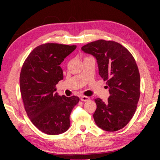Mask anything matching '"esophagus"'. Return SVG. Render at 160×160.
<instances>
[{"label":"esophagus","mask_w":160,"mask_h":160,"mask_svg":"<svg viewBox=\"0 0 160 160\" xmlns=\"http://www.w3.org/2000/svg\"><path fill=\"white\" fill-rule=\"evenodd\" d=\"M89 99H90V97H86V96H81L80 97V100L82 102L88 101Z\"/></svg>","instance_id":"1"}]
</instances>
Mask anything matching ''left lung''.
<instances>
[{
    "label": "left lung",
    "mask_w": 160,
    "mask_h": 160,
    "mask_svg": "<svg viewBox=\"0 0 160 160\" xmlns=\"http://www.w3.org/2000/svg\"><path fill=\"white\" fill-rule=\"evenodd\" d=\"M81 49L96 58L99 74L110 94L107 102L94 99L95 123L104 131H118L131 121L139 100L140 78L135 59L128 49L112 41L98 40Z\"/></svg>",
    "instance_id": "obj_1"
}]
</instances>
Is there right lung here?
I'll use <instances>...</instances> for the list:
<instances>
[{"instance_id": "right-lung-1", "label": "right lung", "mask_w": 160, "mask_h": 160, "mask_svg": "<svg viewBox=\"0 0 160 160\" xmlns=\"http://www.w3.org/2000/svg\"><path fill=\"white\" fill-rule=\"evenodd\" d=\"M76 46L40 45L29 53L22 68L20 88L28 117L37 128L48 135L66 132L70 116L79 97L58 95L56 85L63 79L60 66Z\"/></svg>"}]
</instances>
